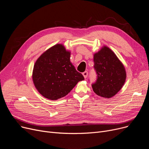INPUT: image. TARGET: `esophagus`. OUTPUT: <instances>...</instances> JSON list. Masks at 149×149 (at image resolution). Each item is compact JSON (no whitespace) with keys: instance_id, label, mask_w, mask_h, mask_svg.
Returning <instances> with one entry per match:
<instances>
[{"instance_id":"obj_1","label":"esophagus","mask_w":149,"mask_h":149,"mask_svg":"<svg viewBox=\"0 0 149 149\" xmlns=\"http://www.w3.org/2000/svg\"><path fill=\"white\" fill-rule=\"evenodd\" d=\"M88 73L87 71H85V72H84L83 73V75L84 79H86L87 76H88Z\"/></svg>"}]
</instances>
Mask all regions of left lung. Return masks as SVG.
<instances>
[{"label":"left lung","instance_id":"1","mask_svg":"<svg viewBox=\"0 0 149 149\" xmlns=\"http://www.w3.org/2000/svg\"><path fill=\"white\" fill-rule=\"evenodd\" d=\"M97 80L92 85L93 92L106 98L113 97L123 88L126 79V69L115 52L103 46L93 54Z\"/></svg>","mask_w":149,"mask_h":149}]
</instances>
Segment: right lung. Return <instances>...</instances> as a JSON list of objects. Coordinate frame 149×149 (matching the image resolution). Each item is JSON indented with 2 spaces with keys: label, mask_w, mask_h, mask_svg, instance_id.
I'll list each match as a JSON object with an SVG mask.
<instances>
[{
  "label": "right lung",
  "mask_w": 149,
  "mask_h": 149,
  "mask_svg": "<svg viewBox=\"0 0 149 149\" xmlns=\"http://www.w3.org/2000/svg\"><path fill=\"white\" fill-rule=\"evenodd\" d=\"M70 51L63 44L45 51L36 60L32 78L34 86L45 98L57 100L65 97L78 82L84 80L70 60Z\"/></svg>",
  "instance_id": "right-lung-1"
}]
</instances>
